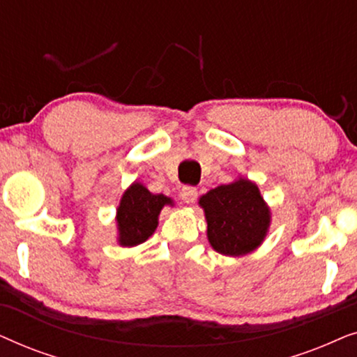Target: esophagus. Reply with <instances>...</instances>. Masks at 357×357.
<instances>
[{
  "mask_svg": "<svg viewBox=\"0 0 357 357\" xmlns=\"http://www.w3.org/2000/svg\"><path fill=\"white\" fill-rule=\"evenodd\" d=\"M197 197H198V190L197 187H192V185H185V187H182V190H180V198H182L185 203H193L195 199H197Z\"/></svg>",
  "mask_w": 357,
  "mask_h": 357,
  "instance_id": "34e87169",
  "label": "esophagus"
}]
</instances>
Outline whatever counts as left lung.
Listing matches in <instances>:
<instances>
[{
	"label": "left lung",
	"instance_id": "left-lung-1",
	"mask_svg": "<svg viewBox=\"0 0 357 357\" xmlns=\"http://www.w3.org/2000/svg\"><path fill=\"white\" fill-rule=\"evenodd\" d=\"M208 222V241L222 255L238 257L260 245L270 211L260 190L245 178L209 190L199 198Z\"/></svg>",
	"mask_w": 357,
	"mask_h": 357
}]
</instances>
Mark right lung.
<instances>
[{"instance_id": "1", "label": "right lung", "mask_w": 357, "mask_h": 357, "mask_svg": "<svg viewBox=\"0 0 357 357\" xmlns=\"http://www.w3.org/2000/svg\"><path fill=\"white\" fill-rule=\"evenodd\" d=\"M164 204H172L165 195H153L141 183H133L121 197L119 206L120 245L133 247L148 241L158 227V216Z\"/></svg>"}]
</instances>
